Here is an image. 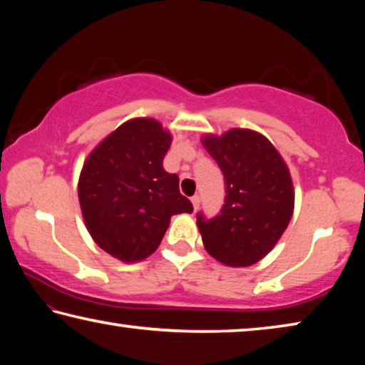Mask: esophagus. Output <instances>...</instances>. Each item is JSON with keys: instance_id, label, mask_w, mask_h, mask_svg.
Here are the masks:
<instances>
[{"instance_id": "1", "label": "esophagus", "mask_w": 365, "mask_h": 365, "mask_svg": "<svg viewBox=\"0 0 365 365\" xmlns=\"http://www.w3.org/2000/svg\"><path fill=\"white\" fill-rule=\"evenodd\" d=\"M191 202H193V209H195V211H197V207H200V202H201V197L197 196V195H195L193 197H191Z\"/></svg>"}]
</instances>
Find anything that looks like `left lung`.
Masks as SVG:
<instances>
[{
  "label": "left lung",
  "instance_id": "left-lung-1",
  "mask_svg": "<svg viewBox=\"0 0 365 365\" xmlns=\"http://www.w3.org/2000/svg\"><path fill=\"white\" fill-rule=\"evenodd\" d=\"M202 146L225 178V201L219 215H196L202 245L228 267L261 261L292 220L294 190L288 165L262 133L230 128L220 137L207 133Z\"/></svg>",
  "mask_w": 365,
  "mask_h": 365
}]
</instances>
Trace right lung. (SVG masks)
<instances>
[{"label": "right lung", "instance_id": "obj_1", "mask_svg": "<svg viewBox=\"0 0 365 365\" xmlns=\"http://www.w3.org/2000/svg\"><path fill=\"white\" fill-rule=\"evenodd\" d=\"M172 135L151 117L123 122L83 163L78 201L93 242L122 262L151 256L170 217L193 212L178 177L163 168Z\"/></svg>", "mask_w": 365, "mask_h": 365}]
</instances>
